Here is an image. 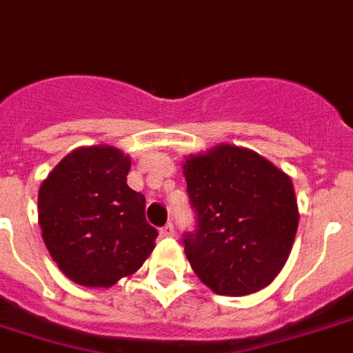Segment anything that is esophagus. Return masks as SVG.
I'll use <instances>...</instances> for the list:
<instances>
[{
  "mask_svg": "<svg viewBox=\"0 0 353 353\" xmlns=\"http://www.w3.org/2000/svg\"><path fill=\"white\" fill-rule=\"evenodd\" d=\"M161 234H162V236H166V238L174 236V234H176V229H174V225H172V223H168L166 227H162Z\"/></svg>",
  "mask_w": 353,
  "mask_h": 353,
  "instance_id": "34e87169",
  "label": "esophagus"
}]
</instances>
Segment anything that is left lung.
<instances>
[{"label":"left lung","instance_id":"1","mask_svg":"<svg viewBox=\"0 0 353 353\" xmlns=\"http://www.w3.org/2000/svg\"><path fill=\"white\" fill-rule=\"evenodd\" d=\"M183 166L199 229L185 255L217 295L257 293L280 274L299 227L291 177L245 147L219 143Z\"/></svg>","mask_w":353,"mask_h":353}]
</instances>
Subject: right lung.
Instances as JSON below:
<instances>
[{"label": "right lung", "mask_w": 353, "mask_h": 353, "mask_svg": "<svg viewBox=\"0 0 353 353\" xmlns=\"http://www.w3.org/2000/svg\"><path fill=\"white\" fill-rule=\"evenodd\" d=\"M130 157L113 145L73 149L43 179L41 236L58 268L83 288H111L138 270L159 232L145 199L126 185Z\"/></svg>", "instance_id": "obj_1"}]
</instances>
